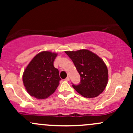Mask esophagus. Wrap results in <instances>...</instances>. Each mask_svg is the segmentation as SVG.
Masks as SVG:
<instances>
[{
    "instance_id": "esophagus-1",
    "label": "esophagus",
    "mask_w": 133,
    "mask_h": 133,
    "mask_svg": "<svg viewBox=\"0 0 133 133\" xmlns=\"http://www.w3.org/2000/svg\"><path fill=\"white\" fill-rule=\"evenodd\" d=\"M65 81H69V77H67L66 78H65Z\"/></svg>"
}]
</instances>
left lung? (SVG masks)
Segmentation results:
<instances>
[{"instance_id": "left-lung-1", "label": "left lung", "mask_w": 133, "mask_h": 133, "mask_svg": "<svg viewBox=\"0 0 133 133\" xmlns=\"http://www.w3.org/2000/svg\"><path fill=\"white\" fill-rule=\"evenodd\" d=\"M73 61L80 76V82L73 84V88L86 98H94L102 93L106 87L108 70L102 60L88 49L65 51Z\"/></svg>"}]
</instances>
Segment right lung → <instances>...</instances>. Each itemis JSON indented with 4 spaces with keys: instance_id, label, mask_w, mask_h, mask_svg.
Listing matches in <instances>:
<instances>
[{
    "instance_id": "add662e5",
    "label": "right lung",
    "mask_w": 133,
    "mask_h": 133,
    "mask_svg": "<svg viewBox=\"0 0 133 133\" xmlns=\"http://www.w3.org/2000/svg\"><path fill=\"white\" fill-rule=\"evenodd\" d=\"M57 53L42 51L29 62L23 74L25 89L31 96L38 99L49 97L57 89L61 80L59 71L53 65Z\"/></svg>"
}]
</instances>
